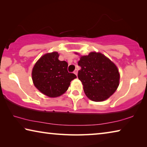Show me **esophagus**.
I'll return each instance as SVG.
<instances>
[{
    "mask_svg": "<svg viewBox=\"0 0 147 147\" xmlns=\"http://www.w3.org/2000/svg\"><path fill=\"white\" fill-rule=\"evenodd\" d=\"M74 73L76 74V75H77V74H78V70H77V69H75V70L74 71Z\"/></svg>",
    "mask_w": 147,
    "mask_h": 147,
    "instance_id": "1",
    "label": "esophagus"
}]
</instances>
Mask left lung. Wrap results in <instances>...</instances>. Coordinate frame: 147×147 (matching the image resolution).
<instances>
[{"mask_svg": "<svg viewBox=\"0 0 147 147\" xmlns=\"http://www.w3.org/2000/svg\"><path fill=\"white\" fill-rule=\"evenodd\" d=\"M78 65L81 67L78 79L90 100H105L117 89L120 78L117 67L102 54L91 53L82 56Z\"/></svg>", "mask_w": 147, "mask_h": 147, "instance_id": "left-lung-1", "label": "left lung"}]
</instances>
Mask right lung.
<instances>
[{
  "mask_svg": "<svg viewBox=\"0 0 147 147\" xmlns=\"http://www.w3.org/2000/svg\"><path fill=\"white\" fill-rule=\"evenodd\" d=\"M56 52L43 55L36 62L32 73L34 86L49 97H57L68 89L70 82L76 78L67 71L68 63L58 59Z\"/></svg>",
  "mask_w": 147,
  "mask_h": 147,
  "instance_id": "1",
  "label": "right lung"
}]
</instances>
